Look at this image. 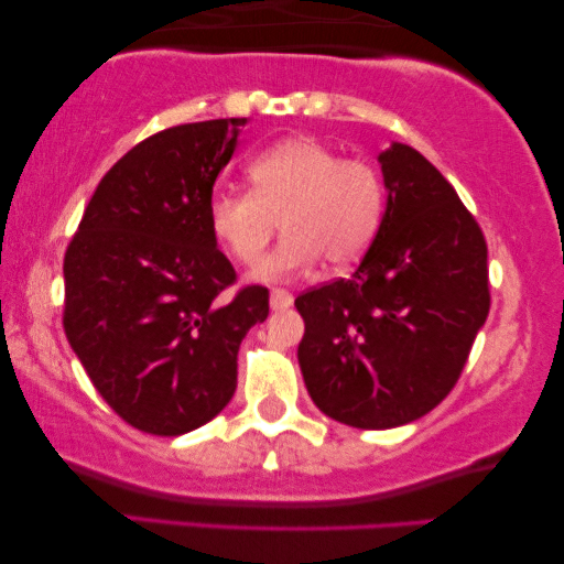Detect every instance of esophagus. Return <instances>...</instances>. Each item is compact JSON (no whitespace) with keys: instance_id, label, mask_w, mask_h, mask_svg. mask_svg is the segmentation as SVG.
<instances>
[{"instance_id":"34e87169","label":"esophagus","mask_w":564,"mask_h":564,"mask_svg":"<svg viewBox=\"0 0 564 564\" xmlns=\"http://www.w3.org/2000/svg\"><path fill=\"white\" fill-rule=\"evenodd\" d=\"M269 305H272V311H288L292 305V295L288 290H272L269 292Z\"/></svg>"}]
</instances>
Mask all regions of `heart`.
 <instances>
[{"label": "heart", "mask_w": 564, "mask_h": 564, "mask_svg": "<svg viewBox=\"0 0 564 564\" xmlns=\"http://www.w3.org/2000/svg\"><path fill=\"white\" fill-rule=\"evenodd\" d=\"M249 182L246 192H215L207 220L241 264H253L267 251L282 220L284 238L253 269L257 280H290L323 257L330 267L351 264L380 230L382 174L367 161L344 159L318 138H288L261 151L249 164Z\"/></svg>", "instance_id": "1"}]
</instances>
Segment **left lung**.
Instances as JSON below:
<instances>
[{
	"instance_id": "8db88e82",
	"label": "left lung",
	"mask_w": 564,
	"mask_h": 564,
	"mask_svg": "<svg viewBox=\"0 0 564 564\" xmlns=\"http://www.w3.org/2000/svg\"><path fill=\"white\" fill-rule=\"evenodd\" d=\"M377 161L388 203L357 272L295 300L305 388L354 429H395L434 411L490 311L488 246L452 184L405 143Z\"/></svg>"
}]
</instances>
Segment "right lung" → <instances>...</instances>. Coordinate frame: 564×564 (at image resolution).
Here are the masks:
<instances>
[{"label":"right lung","instance_id":"add662e5","mask_svg":"<svg viewBox=\"0 0 564 564\" xmlns=\"http://www.w3.org/2000/svg\"><path fill=\"white\" fill-rule=\"evenodd\" d=\"M249 118L176 126L97 184L64 259V330L105 403L153 436H182L230 403L238 346L269 290L228 295L234 267L207 220L213 184Z\"/></svg>","mask_w":564,"mask_h":564}]
</instances>
